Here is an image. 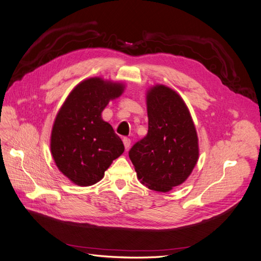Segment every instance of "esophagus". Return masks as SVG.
<instances>
[{"label":"esophagus","mask_w":261,"mask_h":261,"mask_svg":"<svg viewBox=\"0 0 261 261\" xmlns=\"http://www.w3.org/2000/svg\"><path fill=\"white\" fill-rule=\"evenodd\" d=\"M122 142H123V145L125 148H129L130 147V144H131V141L129 138H123L122 139Z\"/></svg>","instance_id":"34e87169"}]
</instances>
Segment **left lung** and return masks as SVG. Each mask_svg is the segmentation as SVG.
<instances>
[{"label": "left lung", "instance_id": "obj_1", "mask_svg": "<svg viewBox=\"0 0 261 261\" xmlns=\"http://www.w3.org/2000/svg\"><path fill=\"white\" fill-rule=\"evenodd\" d=\"M148 132L129 150L139 179L167 192L184 182L199 157L198 137L186 104L166 86L147 93Z\"/></svg>", "mask_w": 261, "mask_h": 261}]
</instances>
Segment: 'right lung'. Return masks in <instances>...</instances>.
Returning <instances> with one entry per match:
<instances>
[{"mask_svg": "<svg viewBox=\"0 0 261 261\" xmlns=\"http://www.w3.org/2000/svg\"><path fill=\"white\" fill-rule=\"evenodd\" d=\"M123 91L121 84L99 77L77 85L58 113L50 149L63 174L80 186H91L124 150L121 139L101 113Z\"/></svg>", "mask_w": 261, "mask_h": 261, "instance_id": "obj_1", "label": "right lung"}]
</instances>
